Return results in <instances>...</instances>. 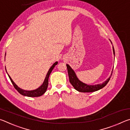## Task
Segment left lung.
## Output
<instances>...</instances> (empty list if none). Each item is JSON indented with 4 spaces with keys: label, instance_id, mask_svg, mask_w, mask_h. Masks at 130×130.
Listing matches in <instances>:
<instances>
[{
    "label": "left lung",
    "instance_id": "left-lung-1",
    "mask_svg": "<svg viewBox=\"0 0 130 130\" xmlns=\"http://www.w3.org/2000/svg\"><path fill=\"white\" fill-rule=\"evenodd\" d=\"M112 49H113V55L114 56H115V50H114L113 46L112 47ZM67 67L68 76H69V81L70 84H71L72 86L74 88V89L77 90V91L80 92H95L97 91H99V90H100L101 89H102L103 88H104L105 85L107 84V83H108V81L110 80V78H111V77L112 74V71H113V69H112L111 74V76L109 77L108 78H107V80L103 83L98 84H95V85H88L87 84L83 83L82 81H81L80 80H79V79L77 78V77L75 72H74L73 69H72V68L70 67L69 65L67 64Z\"/></svg>",
    "mask_w": 130,
    "mask_h": 130
}]
</instances>
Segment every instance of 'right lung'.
<instances>
[{"instance_id":"right-lung-1","label":"right lung","mask_w":130,"mask_h":130,"mask_svg":"<svg viewBox=\"0 0 130 130\" xmlns=\"http://www.w3.org/2000/svg\"><path fill=\"white\" fill-rule=\"evenodd\" d=\"M5 57H6V56H5ZM57 63H58V62L56 61V62H54L53 64L52 65V67L50 68V69L49 70H48L46 76V77H45V78L43 81V83H42V84L40 87H39L37 89H34V90H31V91H26V90H24V89L20 88L16 84H15L14 81H13L12 78H11V77L8 75L7 72V73L8 74V77H9L11 81L12 85H14L15 88L18 91L19 93L22 94V95H23V96H27V97H39V96H41L42 95V94L45 93V92L46 91L47 87H48V84H49V76H50V73H51V72H52L53 69L55 67V66L57 65ZM6 72H7V70H6Z\"/></svg>"}]
</instances>
